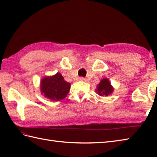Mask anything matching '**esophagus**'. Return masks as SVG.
<instances>
[{"mask_svg": "<svg viewBox=\"0 0 157 157\" xmlns=\"http://www.w3.org/2000/svg\"><path fill=\"white\" fill-rule=\"evenodd\" d=\"M79 80H80V81H86V78H83V77H80V78H79Z\"/></svg>", "mask_w": 157, "mask_h": 157, "instance_id": "obj_1", "label": "esophagus"}]
</instances>
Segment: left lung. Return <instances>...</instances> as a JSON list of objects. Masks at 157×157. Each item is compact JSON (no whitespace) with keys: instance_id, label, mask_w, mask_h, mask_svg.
Masks as SVG:
<instances>
[{"instance_id":"8db88e82","label":"left lung","mask_w":157,"mask_h":157,"mask_svg":"<svg viewBox=\"0 0 157 157\" xmlns=\"http://www.w3.org/2000/svg\"><path fill=\"white\" fill-rule=\"evenodd\" d=\"M97 93L100 96H108L111 94L113 91V88L108 79H103L100 82V84L97 86Z\"/></svg>"}]
</instances>
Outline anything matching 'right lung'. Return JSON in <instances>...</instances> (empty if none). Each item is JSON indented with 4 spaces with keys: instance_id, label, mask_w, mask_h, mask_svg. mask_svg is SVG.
<instances>
[{
    "instance_id": "1",
    "label": "right lung",
    "mask_w": 157,
    "mask_h": 157,
    "mask_svg": "<svg viewBox=\"0 0 157 157\" xmlns=\"http://www.w3.org/2000/svg\"><path fill=\"white\" fill-rule=\"evenodd\" d=\"M70 86L71 84L65 82L59 73L51 77H45L40 84L42 94L52 101H59L66 97L71 88Z\"/></svg>"
}]
</instances>
